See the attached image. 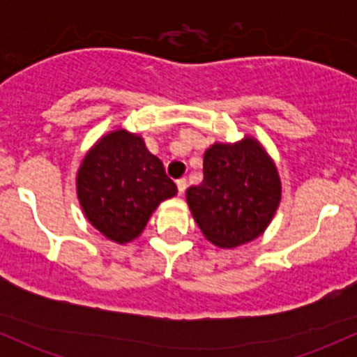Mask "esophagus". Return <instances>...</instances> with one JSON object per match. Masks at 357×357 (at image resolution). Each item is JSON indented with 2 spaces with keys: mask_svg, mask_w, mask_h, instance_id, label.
<instances>
[{
  "mask_svg": "<svg viewBox=\"0 0 357 357\" xmlns=\"http://www.w3.org/2000/svg\"><path fill=\"white\" fill-rule=\"evenodd\" d=\"M176 185H178L179 195H183V193H185V190H186V178H179L178 181H176Z\"/></svg>",
  "mask_w": 357,
  "mask_h": 357,
  "instance_id": "34e87169",
  "label": "esophagus"
}]
</instances>
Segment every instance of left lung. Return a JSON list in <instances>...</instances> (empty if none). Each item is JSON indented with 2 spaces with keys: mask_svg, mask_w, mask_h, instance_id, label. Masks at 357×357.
I'll list each match as a JSON object with an SVG mask.
<instances>
[{
  "mask_svg": "<svg viewBox=\"0 0 357 357\" xmlns=\"http://www.w3.org/2000/svg\"><path fill=\"white\" fill-rule=\"evenodd\" d=\"M280 197L275 164L254 138L214 143L204 153V181L186 192L205 238L222 248L257 238L271 222Z\"/></svg>",
  "mask_w": 357,
  "mask_h": 357,
  "instance_id": "1",
  "label": "left lung"
}]
</instances>
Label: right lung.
Listing matches in <instances>:
<instances>
[{"label": "right lung", "instance_id": "right-lung-1", "mask_svg": "<svg viewBox=\"0 0 357 357\" xmlns=\"http://www.w3.org/2000/svg\"><path fill=\"white\" fill-rule=\"evenodd\" d=\"M178 193L160 158L124 129L103 136L82 160L77 197L88 221L107 238L131 242L162 200Z\"/></svg>", "mask_w": 357, "mask_h": 357}]
</instances>
